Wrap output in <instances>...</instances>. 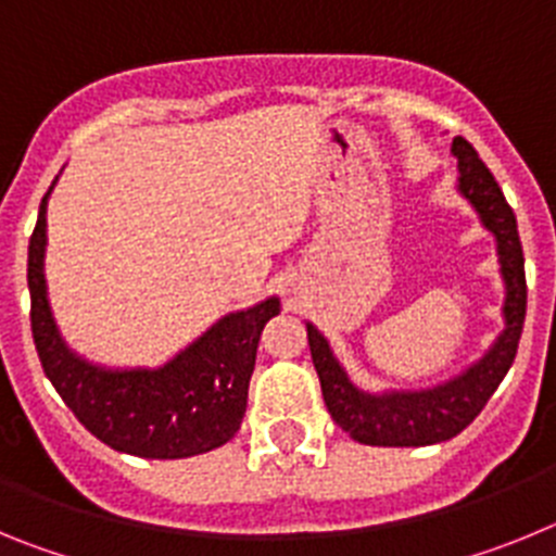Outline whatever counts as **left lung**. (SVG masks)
I'll use <instances>...</instances> for the list:
<instances>
[{
  "mask_svg": "<svg viewBox=\"0 0 556 556\" xmlns=\"http://www.w3.org/2000/svg\"><path fill=\"white\" fill-rule=\"evenodd\" d=\"M451 152L459 161V191L479 211L481 225L495 236L501 278L507 287L504 298V331L484 356L462 376L445 384L420 392H384L370 395L351 384L348 372L333 358L328 339L308 323V348L314 370L320 376L323 401L331 412L333 424L365 445L384 448H417L451 440L468 429L484 404L498 390L501 378L513 367L518 353L523 317H527V273H523V248H520L518 223L495 184L493 172L484 166L470 141L456 136Z\"/></svg>",
  "mask_w": 556,
  "mask_h": 556,
  "instance_id": "1",
  "label": "left lung"
}]
</instances>
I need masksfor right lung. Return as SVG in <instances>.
I'll return each instance as SVG.
<instances>
[{
  "instance_id": "right-lung-1",
  "label": "right lung",
  "mask_w": 556,
  "mask_h": 556,
  "mask_svg": "<svg viewBox=\"0 0 556 556\" xmlns=\"http://www.w3.org/2000/svg\"><path fill=\"white\" fill-rule=\"evenodd\" d=\"M52 186L29 236L27 287L38 358L63 404L97 440L144 459H184L228 443L242 426L258 339L269 317L281 312L278 298L225 314L159 370L91 365L68 351L49 312L43 250Z\"/></svg>"
}]
</instances>
